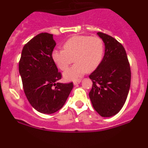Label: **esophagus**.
Returning <instances> with one entry per match:
<instances>
[{"label":"esophagus","instance_id":"obj_1","mask_svg":"<svg viewBox=\"0 0 148 148\" xmlns=\"http://www.w3.org/2000/svg\"><path fill=\"white\" fill-rule=\"evenodd\" d=\"M81 82V79H77V80H75L73 82V84H74V85H77L78 84Z\"/></svg>","mask_w":148,"mask_h":148}]
</instances>
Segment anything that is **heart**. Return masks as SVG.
I'll use <instances>...</instances> for the list:
<instances>
[{
	"label": "heart",
	"instance_id": "b5f03b06",
	"mask_svg": "<svg viewBox=\"0 0 148 148\" xmlns=\"http://www.w3.org/2000/svg\"><path fill=\"white\" fill-rule=\"evenodd\" d=\"M62 49H54L52 59L61 70H65L74 61L75 64L64 73L66 80L75 79L86 72H92L99 66L104 56L102 39L97 36L78 35L68 39Z\"/></svg>",
	"mask_w": 148,
	"mask_h": 148
}]
</instances>
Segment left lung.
Here are the masks:
<instances>
[{
    "mask_svg": "<svg viewBox=\"0 0 148 148\" xmlns=\"http://www.w3.org/2000/svg\"><path fill=\"white\" fill-rule=\"evenodd\" d=\"M105 45L102 61L89 77L92 89L89 96L95 110L102 117H110L121 110L126 101L131 71L126 51L121 43L103 32H98Z\"/></svg>",
    "mask_w": 148,
    "mask_h": 148,
    "instance_id": "1",
    "label": "left lung"
}]
</instances>
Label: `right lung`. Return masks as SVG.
Instances as JSON below:
<instances>
[{
    "instance_id": "right-lung-1",
    "label": "right lung",
    "mask_w": 148,
    "mask_h": 148,
    "mask_svg": "<svg viewBox=\"0 0 148 148\" xmlns=\"http://www.w3.org/2000/svg\"><path fill=\"white\" fill-rule=\"evenodd\" d=\"M56 45L52 34H38L24 45L19 61L24 93L32 108L44 114L59 110L73 87V82H58L62 75L52 59Z\"/></svg>"
}]
</instances>
